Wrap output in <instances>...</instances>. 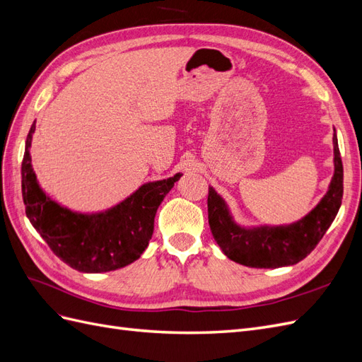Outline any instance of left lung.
Masks as SVG:
<instances>
[{
    "label": "left lung",
    "instance_id": "left-lung-1",
    "mask_svg": "<svg viewBox=\"0 0 362 362\" xmlns=\"http://www.w3.org/2000/svg\"><path fill=\"white\" fill-rule=\"evenodd\" d=\"M335 131V129H334ZM334 175L327 192L313 210L288 225H238L225 199L208 189V223L223 254L238 264L276 269L302 261L320 242L341 206L343 163L334 134Z\"/></svg>",
    "mask_w": 362,
    "mask_h": 362
}]
</instances>
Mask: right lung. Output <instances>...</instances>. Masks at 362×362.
I'll return each instance as SVG.
<instances>
[{"instance_id": "right-lung-1", "label": "right lung", "mask_w": 362, "mask_h": 362, "mask_svg": "<svg viewBox=\"0 0 362 362\" xmlns=\"http://www.w3.org/2000/svg\"><path fill=\"white\" fill-rule=\"evenodd\" d=\"M35 129L33 124L21 168L23 198L28 221L54 254L83 273L117 270L140 258L154 233L158 206L182 173L145 182L104 211H74L51 199L39 185L30 156Z\"/></svg>"}]
</instances>
